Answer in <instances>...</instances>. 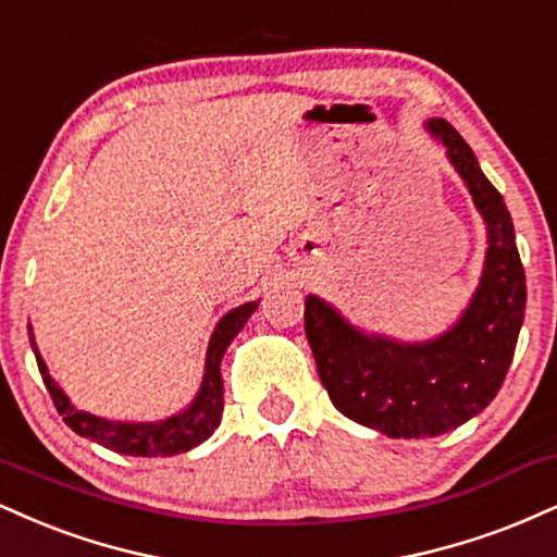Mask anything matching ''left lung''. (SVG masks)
Segmentation results:
<instances>
[{"label": "left lung", "mask_w": 557, "mask_h": 557, "mask_svg": "<svg viewBox=\"0 0 557 557\" xmlns=\"http://www.w3.org/2000/svg\"><path fill=\"white\" fill-rule=\"evenodd\" d=\"M465 178L487 225L482 283L451 332L425 345L366 337L324 300L306 298V337L332 405L355 423L392 435H441L491 405L508 366L527 308V277L508 207L459 132L444 119L428 122Z\"/></svg>", "instance_id": "left-lung-1"}]
</instances>
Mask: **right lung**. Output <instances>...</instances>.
<instances>
[{"mask_svg":"<svg viewBox=\"0 0 557 557\" xmlns=\"http://www.w3.org/2000/svg\"><path fill=\"white\" fill-rule=\"evenodd\" d=\"M259 300L244 304L233 308L220 319L218 330L212 332L210 347H207V363H205V379L202 388H199L197 399L191 401L189 410L181 414H173L169 420L160 423H111V420L96 418L83 410H75L72 401L64 397V392L53 384L49 376V368L41 360L36 350L38 371H41L44 384L49 388L53 407L62 414L64 423L72 428L83 438L96 441V444L111 448V451L126 454V457H173V454L189 451V448L199 446L205 438H210L214 428L220 425L223 418V379H220V360H223L225 347L231 339L244 330V324L257 311ZM30 345L36 347L30 337Z\"/></svg>","mask_w":557,"mask_h":557,"instance_id":"1","label":"right lung"}]
</instances>
